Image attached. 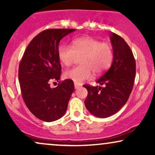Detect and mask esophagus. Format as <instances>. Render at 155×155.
Returning <instances> with one entry per match:
<instances>
[{
  "mask_svg": "<svg viewBox=\"0 0 155 155\" xmlns=\"http://www.w3.org/2000/svg\"><path fill=\"white\" fill-rule=\"evenodd\" d=\"M74 87H75V89H78L80 87V84H79L74 82Z\"/></svg>",
  "mask_w": 155,
  "mask_h": 155,
  "instance_id": "34e87169",
  "label": "esophagus"
}]
</instances>
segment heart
<instances>
[{
	"instance_id": "heart-1",
	"label": "heart",
	"mask_w": 155,
	"mask_h": 155,
	"mask_svg": "<svg viewBox=\"0 0 155 155\" xmlns=\"http://www.w3.org/2000/svg\"><path fill=\"white\" fill-rule=\"evenodd\" d=\"M58 58L65 66L72 65L80 58L81 65L64 73L66 79L81 83L92 76V71L98 74L109 67L113 58L112 48L92 37H81L73 40L71 46L62 44L58 48Z\"/></svg>"
}]
</instances>
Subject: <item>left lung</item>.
<instances>
[{
  "instance_id": "1",
  "label": "left lung",
  "mask_w": 155,
  "mask_h": 155,
  "mask_svg": "<svg viewBox=\"0 0 155 155\" xmlns=\"http://www.w3.org/2000/svg\"><path fill=\"white\" fill-rule=\"evenodd\" d=\"M113 62L111 66L96 82L104 85L84 84L88 94L84 104L94 116L106 118L123 107L132 92L136 77V60L125 41L116 33L110 36Z\"/></svg>"
}]
</instances>
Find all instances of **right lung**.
I'll list each match as a JSON object with an SVG mask.
<instances>
[{
  "instance_id": "add662e5",
  "label": "right lung",
  "mask_w": 155,
  "mask_h": 155,
  "mask_svg": "<svg viewBox=\"0 0 155 155\" xmlns=\"http://www.w3.org/2000/svg\"><path fill=\"white\" fill-rule=\"evenodd\" d=\"M75 29H48L41 32L27 47L19 65V81L25 104L30 111L44 122L59 120L65 114L74 90V81L60 82L61 65L59 43ZM59 81L51 88L50 83ZM56 83V82H54Z\"/></svg>"
}]
</instances>
